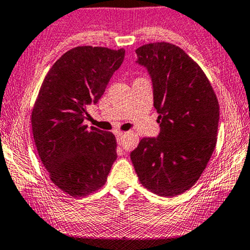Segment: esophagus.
Wrapping results in <instances>:
<instances>
[{
	"mask_svg": "<svg viewBox=\"0 0 250 250\" xmlns=\"http://www.w3.org/2000/svg\"><path fill=\"white\" fill-rule=\"evenodd\" d=\"M115 137H117L118 144H119V146H122L123 138H124V133H123V132H118V133H115Z\"/></svg>",
	"mask_w": 250,
	"mask_h": 250,
	"instance_id": "1",
	"label": "esophagus"
}]
</instances>
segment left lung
Wrapping results in <instances>:
<instances>
[{
  "mask_svg": "<svg viewBox=\"0 0 250 250\" xmlns=\"http://www.w3.org/2000/svg\"><path fill=\"white\" fill-rule=\"evenodd\" d=\"M154 88L157 138H143L131 152L139 181L161 197L189 189L208 166L217 143L219 104L210 81L192 58L169 42L136 50Z\"/></svg>",
  "mask_w": 250,
  "mask_h": 250,
  "instance_id": "8db88e82",
  "label": "left lung"
}]
</instances>
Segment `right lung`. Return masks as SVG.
<instances>
[{
    "label": "right lung",
    "mask_w": 250,
    "mask_h": 250,
    "mask_svg": "<svg viewBox=\"0 0 250 250\" xmlns=\"http://www.w3.org/2000/svg\"><path fill=\"white\" fill-rule=\"evenodd\" d=\"M125 57V50L77 46L45 76L32 111V131L51 181L71 197L104 186L117 158L113 133L84 124Z\"/></svg>",
    "instance_id": "add662e5"
}]
</instances>
